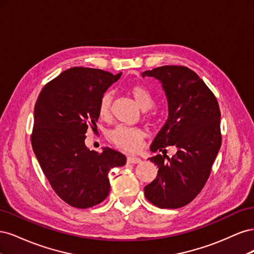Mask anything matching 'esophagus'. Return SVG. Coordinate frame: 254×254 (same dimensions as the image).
Instances as JSON below:
<instances>
[{
    "mask_svg": "<svg viewBox=\"0 0 254 254\" xmlns=\"http://www.w3.org/2000/svg\"><path fill=\"white\" fill-rule=\"evenodd\" d=\"M141 162V159L140 158H136V157H128L127 158V163H131V164H137Z\"/></svg>",
    "mask_w": 254,
    "mask_h": 254,
    "instance_id": "1",
    "label": "esophagus"
}]
</instances>
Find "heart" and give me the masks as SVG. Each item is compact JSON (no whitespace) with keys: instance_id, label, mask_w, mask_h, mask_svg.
<instances>
[{"instance_id":"1","label":"heart","mask_w":254,"mask_h":254,"mask_svg":"<svg viewBox=\"0 0 254 254\" xmlns=\"http://www.w3.org/2000/svg\"><path fill=\"white\" fill-rule=\"evenodd\" d=\"M129 92L142 110H149L153 106V97L147 88L141 86V84H133V86L130 87ZM111 105L112 93L107 92L102 96L98 104L99 117L102 119H108L111 114ZM145 135V131L141 128L120 126L112 130L110 133V139L121 149L135 152L141 149Z\"/></svg>"}]
</instances>
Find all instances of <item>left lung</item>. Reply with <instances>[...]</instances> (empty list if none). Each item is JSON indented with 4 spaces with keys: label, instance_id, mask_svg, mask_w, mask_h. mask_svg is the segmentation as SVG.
I'll return each instance as SVG.
<instances>
[{
    "label": "left lung",
    "instance_id": "left-lung-1",
    "mask_svg": "<svg viewBox=\"0 0 254 254\" xmlns=\"http://www.w3.org/2000/svg\"><path fill=\"white\" fill-rule=\"evenodd\" d=\"M158 79L167 99L168 117L150 150L159 171L144 188L145 197L161 209H178L200 193L221 145L220 110L216 97L199 76L187 66L163 65L142 73ZM174 145L172 158L166 148Z\"/></svg>",
    "mask_w": 254,
    "mask_h": 254
}]
</instances>
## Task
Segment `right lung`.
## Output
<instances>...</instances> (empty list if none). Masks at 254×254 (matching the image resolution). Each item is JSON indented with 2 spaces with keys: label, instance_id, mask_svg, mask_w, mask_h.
<instances>
[{
  "label": "right lung",
  "instance_id": "add662e5",
  "mask_svg": "<svg viewBox=\"0 0 254 254\" xmlns=\"http://www.w3.org/2000/svg\"><path fill=\"white\" fill-rule=\"evenodd\" d=\"M121 75L68 68L45 84L35 105L34 152L55 193L74 207L103 202L110 191L109 171L126 163L117 150L97 152L84 144L88 129L97 128L99 101Z\"/></svg>",
  "mask_w": 254,
  "mask_h": 254
}]
</instances>
